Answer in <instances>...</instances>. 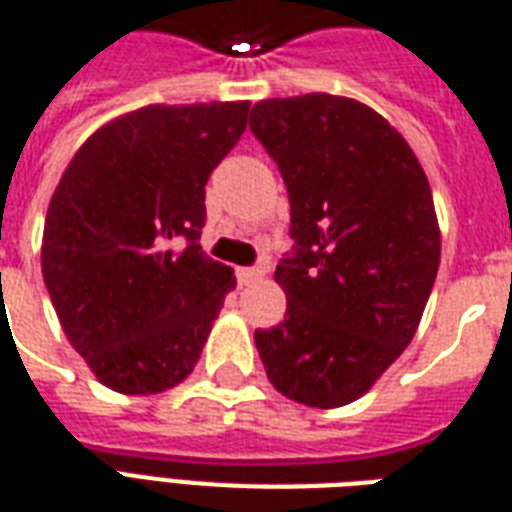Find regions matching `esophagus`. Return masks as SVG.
<instances>
[{"instance_id":"obj_1","label":"esophagus","mask_w":512,"mask_h":512,"mask_svg":"<svg viewBox=\"0 0 512 512\" xmlns=\"http://www.w3.org/2000/svg\"><path fill=\"white\" fill-rule=\"evenodd\" d=\"M268 266L266 263H255V266L249 268H238V282L241 285H252V282H257V279L266 277Z\"/></svg>"}]
</instances>
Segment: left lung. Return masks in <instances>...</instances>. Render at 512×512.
<instances>
[{"label": "left lung", "mask_w": 512, "mask_h": 512, "mask_svg": "<svg viewBox=\"0 0 512 512\" xmlns=\"http://www.w3.org/2000/svg\"><path fill=\"white\" fill-rule=\"evenodd\" d=\"M249 128L282 172L293 238L274 274L288 312L257 329V351L285 397L345 406L406 351L428 304L441 255L428 178L406 139L351 98H268Z\"/></svg>", "instance_id": "obj_1"}]
</instances>
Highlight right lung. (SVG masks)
I'll return each mask as SVG.
<instances>
[{
  "instance_id": "add662e5",
  "label": "right lung",
  "mask_w": 512,
  "mask_h": 512,
  "mask_svg": "<svg viewBox=\"0 0 512 512\" xmlns=\"http://www.w3.org/2000/svg\"><path fill=\"white\" fill-rule=\"evenodd\" d=\"M249 104L147 106L95 131L54 191L43 282L71 345L123 395L189 376L233 271L202 252L205 183Z\"/></svg>"
}]
</instances>
